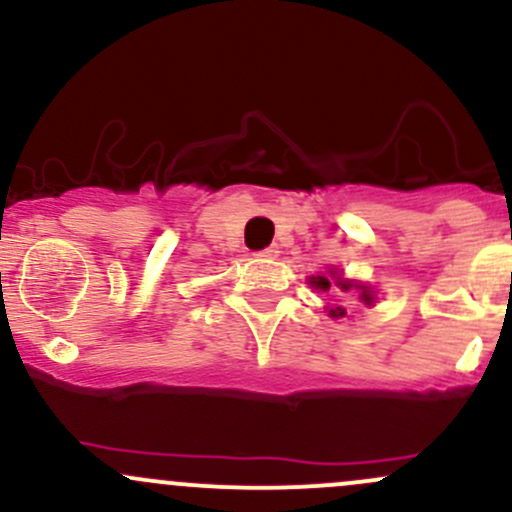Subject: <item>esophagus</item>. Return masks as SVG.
<instances>
[{
    "label": "esophagus",
    "instance_id": "obj_1",
    "mask_svg": "<svg viewBox=\"0 0 512 512\" xmlns=\"http://www.w3.org/2000/svg\"><path fill=\"white\" fill-rule=\"evenodd\" d=\"M278 256V246H266V249L256 251V258H276Z\"/></svg>",
    "mask_w": 512,
    "mask_h": 512
}]
</instances>
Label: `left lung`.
Returning <instances> with one entry per match:
<instances>
[{"instance_id":"8db88e82","label":"left lung","mask_w":512,"mask_h":512,"mask_svg":"<svg viewBox=\"0 0 512 512\" xmlns=\"http://www.w3.org/2000/svg\"><path fill=\"white\" fill-rule=\"evenodd\" d=\"M312 283L317 285V288H322V290H329V280L324 278V276H317V278H312ZM337 285L342 290H351V288H356V290H361V295H359V300H364V305H371L373 302V293L368 288H364V285H354V283H349V280H342V278H337ZM329 315H334V317H342L344 315V310L342 307H337V310H329Z\"/></svg>"}]
</instances>
